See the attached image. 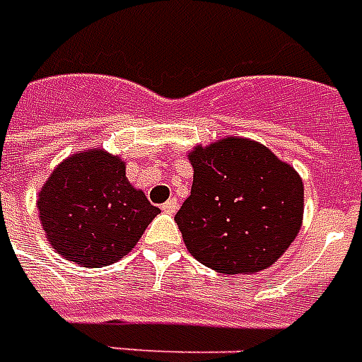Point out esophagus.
<instances>
[{"mask_svg": "<svg viewBox=\"0 0 362 362\" xmlns=\"http://www.w3.org/2000/svg\"><path fill=\"white\" fill-rule=\"evenodd\" d=\"M160 209L165 213H176V209H178V204H176V199L174 197H170L168 202H165V204L160 205Z\"/></svg>", "mask_w": 362, "mask_h": 362, "instance_id": "34e87169", "label": "esophagus"}]
</instances>
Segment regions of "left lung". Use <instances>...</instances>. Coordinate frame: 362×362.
<instances>
[{"label": "left lung", "mask_w": 362, "mask_h": 362, "mask_svg": "<svg viewBox=\"0 0 362 362\" xmlns=\"http://www.w3.org/2000/svg\"><path fill=\"white\" fill-rule=\"evenodd\" d=\"M194 184L174 221L189 254L219 273H256L287 250L303 223L293 166L250 139L227 137L189 153Z\"/></svg>", "instance_id": "left-lung-1"}]
</instances>
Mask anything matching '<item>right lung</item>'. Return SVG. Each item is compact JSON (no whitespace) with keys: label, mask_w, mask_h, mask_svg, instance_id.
<instances>
[{"label":"right lung","mask_w":362,"mask_h":362,"mask_svg":"<svg viewBox=\"0 0 362 362\" xmlns=\"http://www.w3.org/2000/svg\"><path fill=\"white\" fill-rule=\"evenodd\" d=\"M38 215L54 250L83 267H103L134 248L158 207L127 182L119 157L93 149L52 173Z\"/></svg>","instance_id":"obj_1"}]
</instances>
